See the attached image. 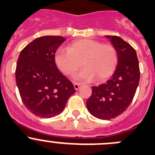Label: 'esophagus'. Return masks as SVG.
I'll return each instance as SVG.
<instances>
[{
	"label": "esophagus",
	"mask_w": 155,
	"mask_h": 155,
	"mask_svg": "<svg viewBox=\"0 0 155 155\" xmlns=\"http://www.w3.org/2000/svg\"><path fill=\"white\" fill-rule=\"evenodd\" d=\"M81 87V85L79 84V83H74V88L76 90H78L79 89V88Z\"/></svg>",
	"instance_id": "34e87169"
}]
</instances>
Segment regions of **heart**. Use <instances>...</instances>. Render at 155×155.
Here are the masks:
<instances>
[{
	"mask_svg": "<svg viewBox=\"0 0 155 155\" xmlns=\"http://www.w3.org/2000/svg\"><path fill=\"white\" fill-rule=\"evenodd\" d=\"M118 61L115 47L91 39L76 40L67 50H58L55 56L56 66L66 76L74 75L82 63L85 68L76 77L81 82H90L95 78L97 82H104L112 76Z\"/></svg>",
	"mask_w": 155,
	"mask_h": 155,
	"instance_id": "obj_1",
	"label": "heart"
}]
</instances>
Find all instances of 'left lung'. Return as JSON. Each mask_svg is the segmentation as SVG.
<instances>
[{"mask_svg":"<svg viewBox=\"0 0 155 155\" xmlns=\"http://www.w3.org/2000/svg\"><path fill=\"white\" fill-rule=\"evenodd\" d=\"M118 53V66L110 79L92 92L86 106L92 115L110 120L123 113L132 102L140 79V69L136 51L129 43L117 36H105Z\"/></svg>","mask_w":155,"mask_h":155,"instance_id":"obj_1","label":"left lung"}]
</instances>
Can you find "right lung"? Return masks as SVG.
<instances>
[{"instance_id": "obj_1", "label": "right lung", "mask_w": 155, "mask_h": 155, "mask_svg": "<svg viewBox=\"0 0 155 155\" xmlns=\"http://www.w3.org/2000/svg\"><path fill=\"white\" fill-rule=\"evenodd\" d=\"M65 40L60 36L38 37L21 50L17 60L16 82L22 102L40 118L61 113L76 92L55 63L56 50Z\"/></svg>"}]
</instances>
